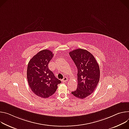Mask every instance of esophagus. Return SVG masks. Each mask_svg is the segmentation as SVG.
<instances>
[{
	"instance_id": "esophagus-1",
	"label": "esophagus",
	"mask_w": 129,
	"mask_h": 129,
	"mask_svg": "<svg viewBox=\"0 0 129 129\" xmlns=\"http://www.w3.org/2000/svg\"><path fill=\"white\" fill-rule=\"evenodd\" d=\"M67 81H68V78H67L66 77H64L63 78V79L62 80V81L63 82H67Z\"/></svg>"
}]
</instances>
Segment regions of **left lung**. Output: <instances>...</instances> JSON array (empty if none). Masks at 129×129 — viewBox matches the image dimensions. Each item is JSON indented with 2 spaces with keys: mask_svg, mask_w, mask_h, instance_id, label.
I'll use <instances>...</instances> for the list:
<instances>
[{
  "mask_svg": "<svg viewBox=\"0 0 129 129\" xmlns=\"http://www.w3.org/2000/svg\"><path fill=\"white\" fill-rule=\"evenodd\" d=\"M69 54L77 70V88L71 92L74 96L83 99L96 89L100 78L99 64L94 56L86 50L78 49Z\"/></svg>",
  "mask_w": 129,
  "mask_h": 129,
  "instance_id": "obj_1",
  "label": "left lung"
}]
</instances>
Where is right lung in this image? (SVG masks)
I'll return each mask as SVG.
<instances>
[{"instance_id":"right-lung-1","label":"right lung","mask_w":129,"mask_h":129,"mask_svg":"<svg viewBox=\"0 0 129 129\" xmlns=\"http://www.w3.org/2000/svg\"><path fill=\"white\" fill-rule=\"evenodd\" d=\"M54 54L49 50H43L28 62L27 79L30 88L37 96L47 98L54 94L61 81L55 77L48 68Z\"/></svg>"}]
</instances>
